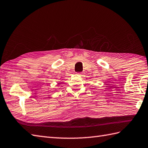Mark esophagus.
<instances>
[{
	"instance_id": "1",
	"label": "esophagus",
	"mask_w": 148,
	"mask_h": 148,
	"mask_svg": "<svg viewBox=\"0 0 148 148\" xmlns=\"http://www.w3.org/2000/svg\"><path fill=\"white\" fill-rule=\"evenodd\" d=\"M76 74H77V75H82V73H76Z\"/></svg>"
}]
</instances>
